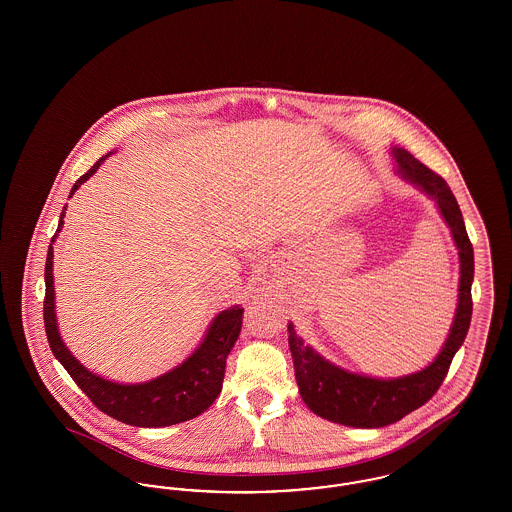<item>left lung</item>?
<instances>
[{"label": "left lung", "instance_id": "1", "mask_svg": "<svg viewBox=\"0 0 512 512\" xmlns=\"http://www.w3.org/2000/svg\"><path fill=\"white\" fill-rule=\"evenodd\" d=\"M391 155L397 163V172L436 201L441 217L453 234L461 261L459 303L449 336L436 361L414 374L391 380L370 378L332 365L313 347L303 343L295 334L293 324L288 326V341L301 399L318 416L353 428H382L428 403L443 384L472 318L470 288L474 280V249L466 234L459 203L447 182L414 159L407 149L391 147Z\"/></svg>", "mask_w": 512, "mask_h": 512}]
</instances>
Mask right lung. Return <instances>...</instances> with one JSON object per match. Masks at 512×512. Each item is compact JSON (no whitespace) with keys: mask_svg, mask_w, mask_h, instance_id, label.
<instances>
[{"mask_svg":"<svg viewBox=\"0 0 512 512\" xmlns=\"http://www.w3.org/2000/svg\"><path fill=\"white\" fill-rule=\"evenodd\" d=\"M101 157L98 163L82 174L71 190L74 192L98 171L99 165L109 157ZM65 209L61 211L59 226L51 238L46 259V299H44V324L48 334L49 347L55 359L65 366L76 386L84 391L101 413L109 414L124 424L140 428H161L178 422L192 420L197 414L207 411L219 397L224 380L226 357L242 330L244 309L234 305L211 322L207 334L194 353L171 372L149 380L144 384H117L101 378L80 365L61 340L55 318V290H53V242L63 228Z\"/></svg>","mask_w":512,"mask_h":512,"instance_id":"1","label":"right lung"}]
</instances>
